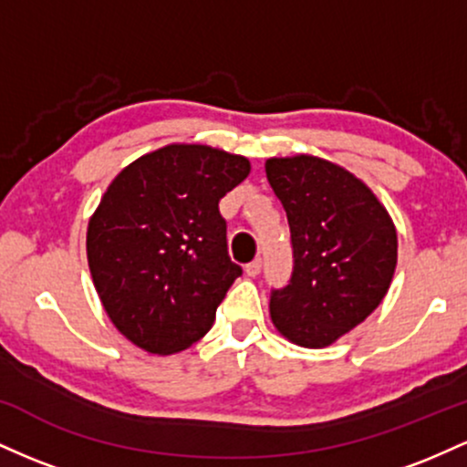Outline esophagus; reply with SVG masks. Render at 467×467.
<instances>
[{
  "instance_id": "34e87169",
  "label": "esophagus",
  "mask_w": 467,
  "mask_h": 467,
  "mask_svg": "<svg viewBox=\"0 0 467 467\" xmlns=\"http://www.w3.org/2000/svg\"><path fill=\"white\" fill-rule=\"evenodd\" d=\"M259 272H261V261L259 259H254L252 264L245 265V275H248V276H259Z\"/></svg>"
}]
</instances>
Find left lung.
Listing matches in <instances>:
<instances>
[{"label":"left lung","instance_id":"left-lung-1","mask_svg":"<svg viewBox=\"0 0 467 467\" xmlns=\"http://www.w3.org/2000/svg\"><path fill=\"white\" fill-rule=\"evenodd\" d=\"M265 175L287 213L294 270L272 289V323L307 349L334 345L387 296L398 233L373 191L316 155L270 158Z\"/></svg>","mask_w":467,"mask_h":467}]
</instances>
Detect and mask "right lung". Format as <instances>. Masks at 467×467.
I'll return each instance as SVG.
<instances>
[{
    "instance_id": "add662e5",
    "label": "right lung",
    "mask_w": 467,
    "mask_h": 467,
    "mask_svg": "<svg viewBox=\"0 0 467 467\" xmlns=\"http://www.w3.org/2000/svg\"><path fill=\"white\" fill-rule=\"evenodd\" d=\"M250 173L244 155L166 144L120 171L88 226V264L107 316L149 353L208 334L241 267L219 200Z\"/></svg>"
}]
</instances>
